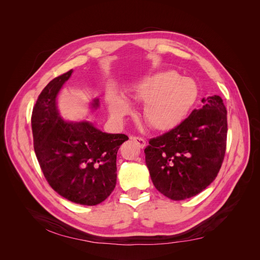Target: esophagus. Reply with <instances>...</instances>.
Here are the masks:
<instances>
[{
	"instance_id": "34e87169",
	"label": "esophagus",
	"mask_w": 260,
	"mask_h": 260,
	"mask_svg": "<svg viewBox=\"0 0 260 260\" xmlns=\"http://www.w3.org/2000/svg\"><path fill=\"white\" fill-rule=\"evenodd\" d=\"M132 140H133L138 146H139L140 148H144L145 145H146V141L143 139V138H141V137H133Z\"/></svg>"
}]
</instances>
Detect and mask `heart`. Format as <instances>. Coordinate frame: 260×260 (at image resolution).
Segmentation results:
<instances>
[{
	"label": "heart",
	"mask_w": 260,
	"mask_h": 260,
	"mask_svg": "<svg viewBox=\"0 0 260 260\" xmlns=\"http://www.w3.org/2000/svg\"><path fill=\"white\" fill-rule=\"evenodd\" d=\"M197 83L182 78L174 70L155 72L133 83L128 96L143 101L142 117L155 131H168L177 126L191 109L198 98ZM110 115L115 120H122L132 113V101L116 88L106 94Z\"/></svg>",
	"instance_id": "obj_1"
}]
</instances>
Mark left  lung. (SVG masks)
I'll list each match as a JSON object with an SVG mask.
<instances>
[{
	"instance_id": "8db88e82",
	"label": "left lung",
	"mask_w": 260,
	"mask_h": 260,
	"mask_svg": "<svg viewBox=\"0 0 260 260\" xmlns=\"http://www.w3.org/2000/svg\"><path fill=\"white\" fill-rule=\"evenodd\" d=\"M181 124L149 140L144 149L150 179L174 201L192 198L208 187L220 169L227 141V111L217 95L202 99Z\"/></svg>"
}]
</instances>
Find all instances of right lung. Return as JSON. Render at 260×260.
<instances>
[{
    "instance_id": "1",
    "label": "right lung",
    "mask_w": 260,
    "mask_h": 260,
    "mask_svg": "<svg viewBox=\"0 0 260 260\" xmlns=\"http://www.w3.org/2000/svg\"><path fill=\"white\" fill-rule=\"evenodd\" d=\"M73 70L51 80L33 108L34 151L49 185L62 198L85 206L105 201L116 186L117 152L128 137L108 134L91 121L61 118L57 96ZM99 108V99L90 105Z\"/></svg>"
}]
</instances>
